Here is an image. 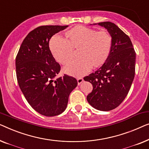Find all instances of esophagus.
<instances>
[{
    "instance_id": "34e87169",
    "label": "esophagus",
    "mask_w": 149,
    "mask_h": 149,
    "mask_svg": "<svg viewBox=\"0 0 149 149\" xmlns=\"http://www.w3.org/2000/svg\"><path fill=\"white\" fill-rule=\"evenodd\" d=\"M77 84H78V85H79V84H81L83 82L84 79L82 78V77H78V78L77 79Z\"/></svg>"
}]
</instances>
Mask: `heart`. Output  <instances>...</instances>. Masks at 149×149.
Returning <instances> with one entry per match:
<instances>
[{"instance_id":"heart-1","label":"heart","mask_w":149,"mask_h":149,"mask_svg":"<svg viewBox=\"0 0 149 149\" xmlns=\"http://www.w3.org/2000/svg\"><path fill=\"white\" fill-rule=\"evenodd\" d=\"M68 40L56 34L50 42V48L55 59L65 64L74 55V48L80 47L77 59L70 61L65 66L68 74L81 76L94 67H98L107 60L112 45V38L107 31H96L84 26H78L66 33Z\"/></svg>"}]
</instances>
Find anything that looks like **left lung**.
<instances>
[{"instance_id": "left-lung-1", "label": "left lung", "mask_w": 149, "mask_h": 149, "mask_svg": "<svg viewBox=\"0 0 149 149\" xmlns=\"http://www.w3.org/2000/svg\"><path fill=\"white\" fill-rule=\"evenodd\" d=\"M97 24L109 33L111 49L104 64L84 79L93 86L86 97L89 104L96 109L108 111L117 107L130 89L134 78L136 53L128 36L116 24L110 22Z\"/></svg>"}]
</instances>
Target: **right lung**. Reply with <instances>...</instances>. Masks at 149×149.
Here are the masks:
<instances>
[{
	"label": "right lung",
	"instance_id": "right-lung-1",
	"mask_svg": "<svg viewBox=\"0 0 149 149\" xmlns=\"http://www.w3.org/2000/svg\"><path fill=\"white\" fill-rule=\"evenodd\" d=\"M68 26H42L27 35L16 56L18 84L27 101L40 114L58 116L65 110L69 96L77 85L76 79L61 70L49 49V40Z\"/></svg>",
	"mask_w": 149,
	"mask_h": 149
}]
</instances>
